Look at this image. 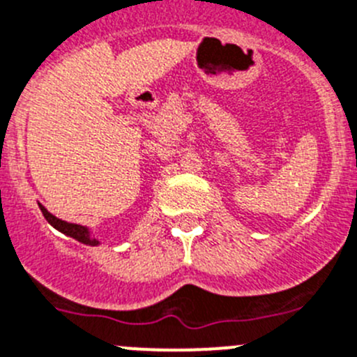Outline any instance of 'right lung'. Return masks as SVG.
<instances>
[{"label": "right lung", "mask_w": 357, "mask_h": 357, "mask_svg": "<svg viewBox=\"0 0 357 357\" xmlns=\"http://www.w3.org/2000/svg\"><path fill=\"white\" fill-rule=\"evenodd\" d=\"M40 209L41 213H43L45 220L48 221V223L52 225L54 228H57V230H61L62 234L69 235V237L76 238V241L83 242V244H89V245H96L99 244L98 241H96L94 237H91V231H89V228L82 227V225H76V223H69V221H62L59 220V218H55L54 214L48 213L47 209H45L43 206L40 204Z\"/></svg>", "instance_id": "obj_1"}]
</instances>
